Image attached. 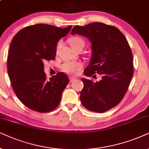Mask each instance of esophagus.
Instances as JSON below:
<instances>
[{"mask_svg":"<svg viewBox=\"0 0 149 149\" xmlns=\"http://www.w3.org/2000/svg\"><path fill=\"white\" fill-rule=\"evenodd\" d=\"M75 80H76V78H73V77H69V82H73Z\"/></svg>","mask_w":149,"mask_h":149,"instance_id":"34e87169","label":"esophagus"}]
</instances>
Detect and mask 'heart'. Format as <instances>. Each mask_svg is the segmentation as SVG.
I'll use <instances>...</instances> for the list:
<instances>
[{"mask_svg":"<svg viewBox=\"0 0 149 149\" xmlns=\"http://www.w3.org/2000/svg\"><path fill=\"white\" fill-rule=\"evenodd\" d=\"M69 43L71 47L76 51L83 49L85 46V41L83 39L79 37H73L69 39ZM61 43L59 42L56 45V51L60 48ZM82 67V65L79 62H65L61 65V69L63 72L68 73V74H75L79 70H80Z\"/></svg>","mask_w":149,"mask_h":149,"instance_id":"b5f03b06","label":"heart"}]
</instances>
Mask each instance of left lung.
Listing matches in <instances>:
<instances>
[{"label":"left lung","instance_id":"obj_1","mask_svg":"<svg viewBox=\"0 0 149 149\" xmlns=\"http://www.w3.org/2000/svg\"><path fill=\"white\" fill-rule=\"evenodd\" d=\"M87 37L92 54L86 76L100 75L98 82L82 78L80 101L87 110L103 113L117 106L124 97L134 74L133 55L125 35L117 28L102 22L76 26L71 35Z\"/></svg>","mask_w":149,"mask_h":149}]
</instances>
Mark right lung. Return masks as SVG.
<instances>
[{"label": "right lung", "mask_w": 149, "mask_h": 149, "mask_svg": "<svg viewBox=\"0 0 149 149\" xmlns=\"http://www.w3.org/2000/svg\"><path fill=\"white\" fill-rule=\"evenodd\" d=\"M71 26L61 29L38 24L20 30L13 37L7 58V71L13 91L21 102L39 112H51L60 104L69 79L63 72L47 80L45 61L54 60L59 39Z\"/></svg>", "instance_id": "1"}]
</instances>
